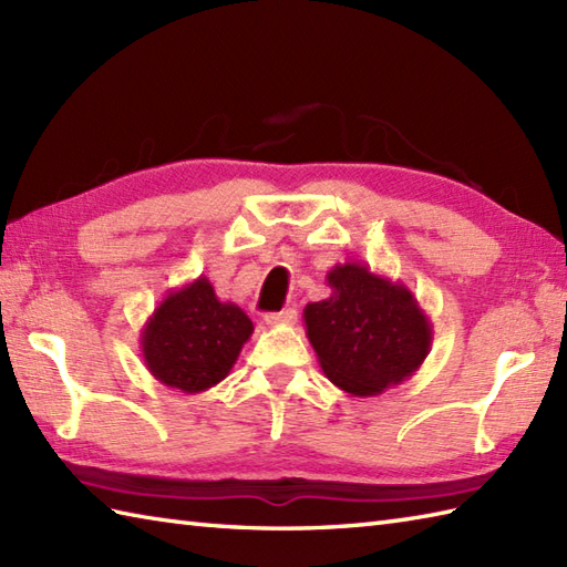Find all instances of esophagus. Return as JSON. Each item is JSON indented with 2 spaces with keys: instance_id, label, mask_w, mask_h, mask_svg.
Instances as JSON below:
<instances>
[{
  "instance_id": "34e87169",
  "label": "esophagus",
  "mask_w": 567,
  "mask_h": 567,
  "mask_svg": "<svg viewBox=\"0 0 567 567\" xmlns=\"http://www.w3.org/2000/svg\"><path fill=\"white\" fill-rule=\"evenodd\" d=\"M295 321H297V309L272 311V315L265 317V323H270V327H277V323H295Z\"/></svg>"
}]
</instances>
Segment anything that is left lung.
Returning a JSON list of instances; mask_svg holds the SVG:
<instances>
[{"label":"left lung","mask_w":567,"mask_h":567,"mask_svg":"<svg viewBox=\"0 0 567 567\" xmlns=\"http://www.w3.org/2000/svg\"><path fill=\"white\" fill-rule=\"evenodd\" d=\"M327 285L331 295L305 307L323 375L351 396H378L412 378L433 343L412 290L355 260L333 265Z\"/></svg>","instance_id":"8db88e82"}]
</instances>
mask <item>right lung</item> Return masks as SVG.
<instances>
[{"mask_svg":"<svg viewBox=\"0 0 567 567\" xmlns=\"http://www.w3.org/2000/svg\"><path fill=\"white\" fill-rule=\"evenodd\" d=\"M252 321L234 302H221L199 275L165 295L141 331V353L151 375L185 394L219 384L250 339Z\"/></svg>","mask_w":567,"mask_h":567,"instance_id":"add662e5","label":"right lung"}]
</instances>
